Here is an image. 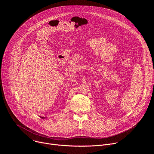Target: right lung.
Wrapping results in <instances>:
<instances>
[{
    "mask_svg": "<svg viewBox=\"0 0 154 154\" xmlns=\"http://www.w3.org/2000/svg\"><path fill=\"white\" fill-rule=\"evenodd\" d=\"M41 118H43H43H45V117H41Z\"/></svg>",
    "mask_w": 154,
    "mask_h": 154,
    "instance_id": "obj_1",
    "label": "right lung"
}]
</instances>
